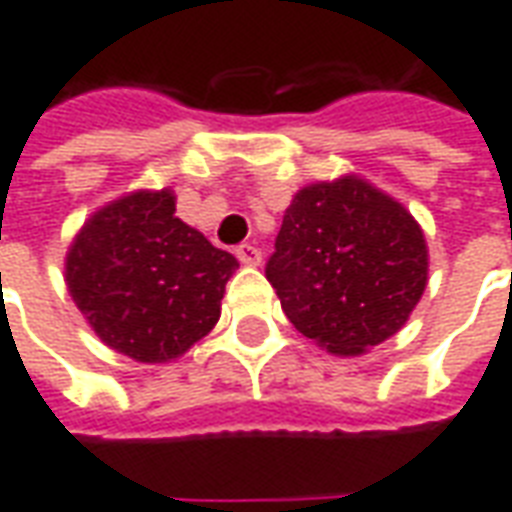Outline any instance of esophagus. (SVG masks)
Returning <instances> with one entry per match:
<instances>
[{"mask_svg":"<svg viewBox=\"0 0 512 512\" xmlns=\"http://www.w3.org/2000/svg\"><path fill=\"white\" fill-rule=\"evenodd\" d=\"M235 255H238V260H241L244 266H260V257H263L255 244H241L235 249Z\"/></svg>","mask_w":512,"mask_h":512,"instance_id":"esophagus-1","label":"esophagus"}]
</instances>
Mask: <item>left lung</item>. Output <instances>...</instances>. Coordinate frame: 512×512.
I'll use <instances>...</instances> for the list:
<instances>
[{"label":"left lung","mask_w":512,"mask_h":512,"mask_svg":"<svg viewBox=\"0 0 512 512\" xmlns=\"http://www.w3.org/2000/svg\"><path fill=\"white\" fill-rule=\"evenodd\" d=\"M266 277L291 324L335 357L402 330L430 274L424 230L357 174L310 182L282 216Z\"/></svg>","instance_id":"left-lung-1"}]
</instances>
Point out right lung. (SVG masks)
<instances>
[{
    "mask_svg": "<svg viewBox=\"0 0 512 512\" xmlns=\"http://www.w3.org/2000/svg\"><path fill=\"white\" fill-rule=\"evenodd\" d=\"M171 188L99 207L66 252V285L96 338L138 363H171L219 324L238 260L174 216Z\"/></svg>",
    "mask_w": 512,
    "mask_h": 512,
    "instance_id": "1",
    "label": "right lung"
}]
</instances>
